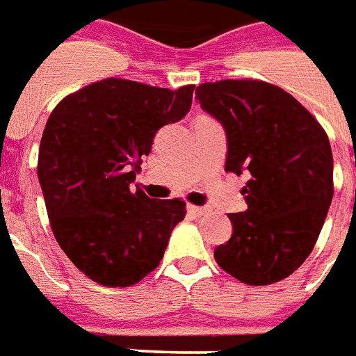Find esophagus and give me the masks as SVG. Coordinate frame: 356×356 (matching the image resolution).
I'll return each mask as SVG.
<instances>
[{
    "label": "esophagus",
    "mask_w": 356,
    "mask_h": 356,
    "mask_svg": "<svg viewBox=\"0 0 356 356\" xmlns=\"http://www.w3.org/2000/svg\"><path fill=\"white\" fill-rule=\"evenodd\" d=\"M188 212L191 213V216H195V218H199V216H204L208 210L207 208H200V207H195V204H189Z\"/></svg>",
    "instance_id": "34e87169"
}]
</instances>
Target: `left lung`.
<instances>
[{"label": "left lung", "instance_id": "left-lung-1", "mask_svg": "<svg viewBox=\"0 0 356 356\" xmlns=\"http://www.w3.org/2000/svg\"><path fill=\"white\" fill-rule=\"evenodd\" d=\"M195 99L225 129V170L250 175L248 210L229 213L232 236L213 257L248 285L282 282L312 253L332 202L327 133L291 93L263 80L204 82Z\"/></svg>", "mask_w": 356, "mask_h": 356}]
</instances>
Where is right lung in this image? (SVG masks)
I'll return each instance as SVG.
<instances>
[{
    "label": "right lung",
    "instance_id": "obj_1",
    "mask_svg": "<svg viewBox=\"0 0 356 356\" xmlns=\"http://www.w3.org/2000/svg\"><path fill=\"white\" fill-rule=\"evenodd\" d=\"M178 90L105 79L61 99L42 131L37 176L56 240L99 285L129 287L161 263L186 218L180 199L131 191L157 129L191 108Z\"/></svg>",
    "mask_w": 356,
    "mask_h": 356
}]
</instances>
